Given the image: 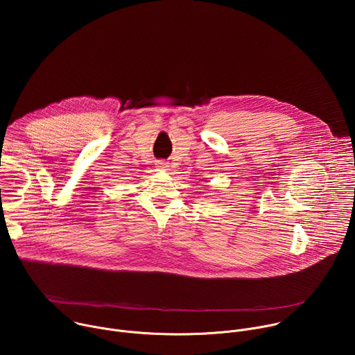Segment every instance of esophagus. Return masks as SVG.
<instances>
[{"instance_id":"34e87169","label":"esophagus","mask_w":355,"mask_h":355,"mask_svg":"<svg viewBox=\"0 0 355 355\" xmlns=\"http://www.w3.org/2000/svg\"><path fill=\"white\" fill-rule=\"evenodd\" d=\"M157 167H159V168H162V170H166L168 166H167V163H166V162L160 160V162H157Z\"/></svg>"}]
</instances>
